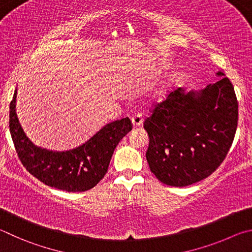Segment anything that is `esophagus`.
I'll return each mask as SVG.
<instances>
[{
    "label": "esophagus",
    "instance_id": "esophagus-1",
    "mask_svg": "<svg viewBox=\"0 0 252 252\" xmlns=\"http://www.w3.org/2000/svg\"><path fill=\"white\" fill-rule=\"evenodd\" d=\"M131 123H133V125L135 127L142 125V124H143V114L140 112L135 113L133 115V117H131Z\"/></svg>",
    "mask_w": 252,
    "mask_h": 252
}]
</instances>
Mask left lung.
I'll return each instance as SVG.
<instances>
[{
  "mask_svg": "<svg viewBox=\"0 0 252 252\" xmlns=\"http://www.w3.org/2000/svg\"><path fill=\"white\" fill-rule=\"evenodd\" d=\"M237 125L238 100L228 77L209 84L200 93L170 91L153 105L144 121L151 171L168 186L200 182L224 160Z\"/></svg>",
  "mask_w": 252,
  "mask_h": 252,
  "instance_id": "obj_1",
  "label": "left lung"
}]
</instances>
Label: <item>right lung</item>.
<instances>
[{
    "label": "right lung",
    "mask_w": 252,
    "mask_h": 252,
    "mask_svg": "<svg viewBox=\"0 0 252 252\" xmlns=\"http://www.w3.org/2000/svg\"><path fill=\"white\" fill-rule=\"evenodd\" d=\"M16 90L10 103V131L17 156L39 182L69 192L95 187L107 173L110 158L121 139L133 128L128 117L106 125L82 146L68 152L36 147L26 137L15 112Z\"/></svg>",
    "instance_id": "right-lung-1"
}]
</instances>
